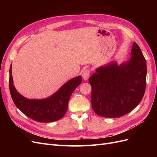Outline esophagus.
<instances>
[{"label": "esophagus", "instance_id": "esophagus-1", "mask_svg": "<svg viewBox=\"0 0 157 157\" xmlns=\"http://www.w3.org/2000/svg\"><path fill=\"white\" fill-rule=\"evenodd\" d=\"M90 69H86V70H84L83 73H82V75L83 79L85 80H88V78H89V77H90Z\"/></svg>", "mask_w": 157, "mask_h": 157}]
</instances>
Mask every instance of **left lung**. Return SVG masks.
<instances>
[{
	"mask_svg": "<svg viewBox=\"0 0 157 157\" xmlns=\"http://www.w3.org/2000/svg\"><path fill=\"white\" fill-rule=\"evenodd\" d=\"M131 56L120 65L113 61L101 66L89 78L92 107L97 115L121 117L141 102L146 87L147 64L136 42L133 44Z\"/></svg>",
	"mask_w": 157,
	"mask_h": 157,
	"instance_id": "1",
	"label": "left lung"
}]
</instances>
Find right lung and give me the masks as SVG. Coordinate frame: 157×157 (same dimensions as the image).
<instances>
[{"mask_svg":"<svg viewBox=\"0 0 157 157\" xmlns=\"http://www.w3.org/2000/svg\"><path fill=\"white\" fill-rule=\"evenodd\" d=\"M82 82L78 76L65 82L58 91L44 99H28L19 93L13 85L12 64L10 67L9 88L16 107L30 118L40 122H51L62 118L67 110L68 101L74 90Z\"/></svg>","mask_w":157,"mask_h":157,"instance_id":"right-lung-1","label":"right lung"}]
</instances>
